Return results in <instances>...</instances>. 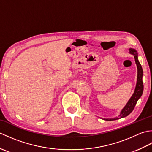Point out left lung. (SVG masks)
I'll return each mask as SVG.
<instances>
[{
  "label": "left lung",
  "mask_w": 152,
  "mask_h": 152,
  "mask_svg": "<svg viewBox=\"0 0 152 152\" xmlns=\"http://www.w3.org/2000/svg\"><path fill=\"white\" fill-rule=\"evenodd\" d=\"M129 52L132 55H133L135 60V63H136L137 66V85L136 88H135L134 93L133 95L131 96L130 99L129 100L127 104L125 106V107L122 109V110L120 112V114L119 115L118 117H115L114 118L112 119H104L105 120H115V119H118L119 118H122L126 117L129 114H131V112L133 110L135 105H136L138 100L140 99V96L142 95L143 89H144V85L142 82V76H143V70L141 66V64L139 63V61L138 60V53L137 51L130 48Z\"/></svg>",
  "instance_id": "1"
}]
</instances>
